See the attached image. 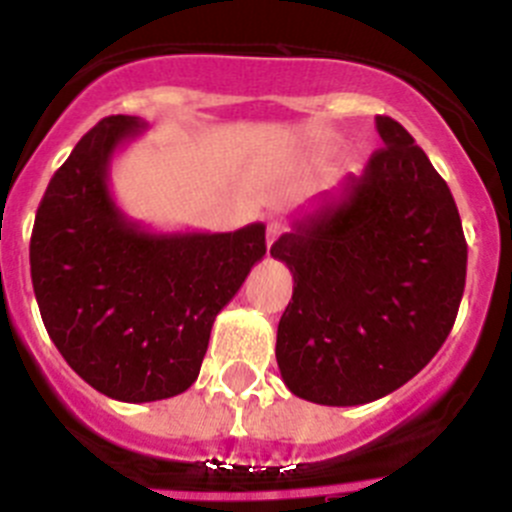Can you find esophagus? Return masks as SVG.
Wrapping results in <instances>:
<instances>
[{
    "label": "esophagus",
    "instance_id": "obj_1",
    "mask_svg": "<svg viewBox=\"0 0 512 512\" xmlns=\"http://www.w3.org/2000/svg\"><path fill=\"white\" fill-rule=\"evenodd\" d=\"M284 230H287V225L282 223V220H271L269 223V228H266V246H274V243L279 241V235L284 233Z\"/></svg>",
    "mask_w": 512,
    "mask_h": 512
}]
</instances>
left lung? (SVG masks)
Segmentation results:
<instances>
[{
    "label": "left lung",
    "instance_id": "left-lung-1",
    "mask_svg": "<svg viewBox=\"0 0 512 512\" xmlns=\"http://www.w3.org/2000/svg\"><path fill=\"white\" fill-rule=\"evenodd\" d=\"M379 148L361 176L292 220L271 256L295 279L279 320L289 392L348 408L415 377L454 328L467 241L461 217L413 135L377 117Z\"/></svg>",
    "mask_w": 512,
    "mask_h": 512
}]
</instances>
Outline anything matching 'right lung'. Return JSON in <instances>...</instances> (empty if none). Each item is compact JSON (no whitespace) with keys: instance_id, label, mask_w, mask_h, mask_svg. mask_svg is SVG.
<instances>
[{"instance_id":"add662e5","label":"right lung","mask_w":512,"mask_h":512,"mask_svg":"<svg viewBox=\"0 0 512 512\" xmlns=\"http://www.w3.org/2000/svg\"><path fill=\"white\" fill-rule=\"evenodd\" d=\"M112 115L76 143L40 200L30 274L45 330L102 395L153 402L200 374L210 330L264 259L266 225L233 233H153L110 192L112 156L143 133Z\"/></svg>"}]
</instances>
